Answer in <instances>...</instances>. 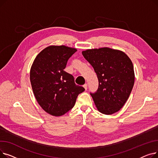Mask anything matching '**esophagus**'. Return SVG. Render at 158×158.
<instances>
[{"mask_svg": "<svg viewBox=\"0 0 158 158\" xmlns=\"http://www.w3.org/2000/svg\"><path fill=\"white\" fill-rule=\"evenodd\" d=\"M83 87H84L85 89L86 90L87 88H88V85H87V84H85V85H83Z\"/></svg>", "mask_w": 158, "mask_h": 158, "instance_id": "1", "label": "esophagus"}]
</instances>
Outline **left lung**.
<instances>
[{"label":"left lung","instance_id":"left-lung-1","mask_svg":"<svg viewBox=\"0 0 158 158\" xmlns=\"http://www.w3.org/2000/svg\"><path fill=\"white\" fill-rule=\"evenodd\" d=\"M93 66L98 87L92 94L97 110L105 114L118 111L125 104L135 83L133 64L127 55L108 47L88 49L82 52Z\"/></svg>","mask_w":158,"mask_h":158}]
</instances>
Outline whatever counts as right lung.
Returning a JSON list of instances; mask_svg holds the SVG:
<instances>
[{"label":"right lung","instance_id":"right-lung-1","mask_svg":"<svg viewBox=\"0 0 158 158\" xmlns=\"http://www.w3.org/2000/svg\"><path fill=\"white\" fill-rule=\"evenodd\" d=\"M76 51L64 45L48 46L37 55L31 66L30 81L36 101L45 111L55 117L70 111L78 95L85 90L64 70Z\"/></svg>","mask_w":158,"mask_h":158}]
</instances>
